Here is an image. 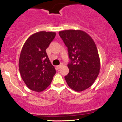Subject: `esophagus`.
I'll list each match as a JSON object with an SVG mask.
<instances>
[{
	"instance_id": "34e87169",
	"label": "esophagus",
	"mask_w": 122,
	"mask_h": 122,
	"mask_svg": "<svg viewBox=\"0 0 122 122\" xmlns=\"http://www.w3.org/2000/svg\"><path fill=\"white\" fill-rule=\"evenodd\" d=\"M62 65H63L62 64H61V65H58V66H57V68H58V69H60V68H61V67L62 66Z\"/></svg>"
}]
</instances>
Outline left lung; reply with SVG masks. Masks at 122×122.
<instances>
[{
	"instance_id": "1",
	"label": "left lung",
	"mask_w": 122,
	"mask_h": 122,
	"mask_svg": "<svg viewBox=\"0 0 122 122\" xmlns=\"http://www.w3.org/2000/svg\"><path fill=\"white\" fill-rule=\"evenodd\" d=\"M68 47L71 62L68 64L69 73L65 76L68 86L77 92L84 91L95 82L100 72V61L94 41L80 30L59 32Z\"/></svg>"
}]
</instances>
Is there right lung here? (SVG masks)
Here are the masks:
<instances>
[{
    "instance_id": "add662e5",
    "label": "right lung",
    "mask_w": 122,
    "mask_h": 122,
    "mask_svg": "<svg viewBox=\"0 0 122 122\" xmlns=\"http://www.w3.org/2000/svg\"><path fill=\"white\" fill-rule=\"evenodd\" d=\"M56 35L55 32L43 31L34 33L28 38L21 50L19 60L21 77L33 91L45 90L56 73L46 52Z\"/></svg>"
}]
</instances>
